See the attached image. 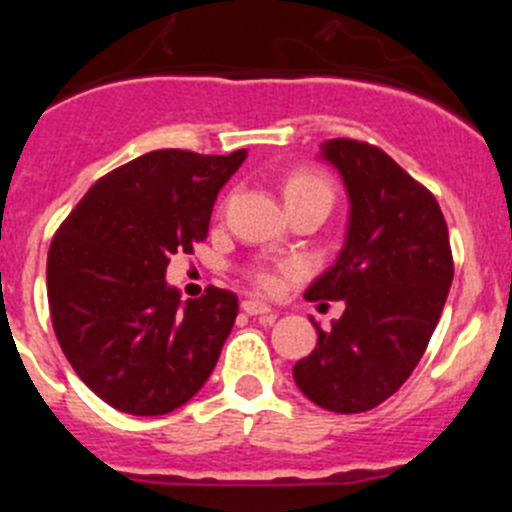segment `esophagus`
Wrapping results in <instances>:
<instances>
[{"instance_id": "esophagus-1", "label": "esophagus", "mask_w": 512, "mask_h": 512, "mask_svg": "<svg viewBox=\"0 0 512 512\" xmlns=\"http://www.w3.org/2000/svg\"><path fill=\"white\" fill-rule=\"evenodd\" d=\"M242 309H245L250 317H257V314H270V317H275V309L267 302H262V299H242Z\"/></svg>"}]
</instances>
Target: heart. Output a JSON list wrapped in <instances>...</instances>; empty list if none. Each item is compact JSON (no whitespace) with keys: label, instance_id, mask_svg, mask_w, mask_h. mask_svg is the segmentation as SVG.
I'll list each match as a JSON object with an SVG mask.
<instances>
[{"label":"heart","instance_id":"heart-1","mask_svg":"<svg viewBox=\"0 0 512 512\" xmlns=\"http://www.w3.org/2000/svg\"><path fill=\"white\" fill-rule=\"evenodd\" d=\"M285 198L287 205L299 203H324L332 208L334 203V185L332 180L327 178L319 170L307 168H294L289 170V175L285 178ZM297 272V265L294 262H280V265H272V262H255L250 267V277L257 287L267 289V292H277L285 282L287 275Z\"/></svg>","mask_w":512,"mask_h":512}]
</instances>
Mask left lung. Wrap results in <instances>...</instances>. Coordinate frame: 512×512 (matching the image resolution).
<instances>
[{
    "mask_svg": "<svg viewBox=\"0 0 512 512\" xmlns=\"http://www.w3.org/2000/svg\"><path fill=\"white\" fill-rule=\"evenodd\" d=\"M324 158L352 200L347 245L309 285V302L344 299L329 332L294 364L299 391L334 414H361L401 389L428 347L453 282L448 225L431 190L379 146L332 138Z\"/></svg>",
    "mask_w": 512,
    "mask_h": 512,
    "instance_id": "1",
    "label": "left lung"
}]
</instances>
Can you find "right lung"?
<instances>
[{"label":"right lung","mask_w":512,"mask_h":512,"mask_svg":"<svg viewBox=\"0 0 512 512\" xmlns=\"http://www.w3.org/2000/svg\"><path fill=\"white\" fill-rule=\"evenodd\" d=\"M247 158L163 148L98 178L51 240L46 294L66 359L98 399L163 416L213 374L237 297L210 285L180 309L170 255L208 237L220 188Z\"/></svg>","instance_id":"1"}]
</instances>
